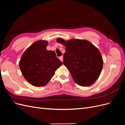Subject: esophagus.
Returning a JSON list of instances; mask_svg holds the SVG:
<instances>
[{"label": "esophagus", "instance_id": "34e87169", "mask_svg": "<svg viewBox=\"0 0 125 125\" xmlns=\"http://www.w3.org/2000/svg\"><path fill=\"white\" fill-rule=\"evenodd\" d=\"M59 59L61 60V61L62 62H63V56H60L59 57Z\"/></svg>", "mask_w": 125, "mask_h": 125}]
</instances>
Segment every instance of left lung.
I'll return each mask as SVG.
<instances>
[{
	"label": "left lung",
	"instance_id": "8db88e82",
	"mask_svg": "<svg viewBox=\"0 0 125 125\" xmlns=\"http://www.w3.org/2000/svg\"><path fill=\"white\" fill-rule=\"evenodd\" d=\"M65 46L63 63L71 73L74 82L82 86L93 84L99 78L103 60L97 47L85 40L57 39Z\"/></svg>",
	"mask_w": 125,
	"mask_h": 125
}]
</instances>
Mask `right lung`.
<instances>
[{
	"instance_id": "obj_1",
	"label": "right lung",
	"mask_w": 125,
	"mask_h": 125,
	"mask_svg": "<svg viewBox=\"0 0 125 125\" xmlns=\"http://www.w3.org/2000/svg\"><path fill=\"white\" fill-rule=\"evenodd\" d=\"M47 41H36L22 55L19 67L25 80L35 86L46 85L62 62L54 51H48Z\"/></svg>"
}]
</instances>
